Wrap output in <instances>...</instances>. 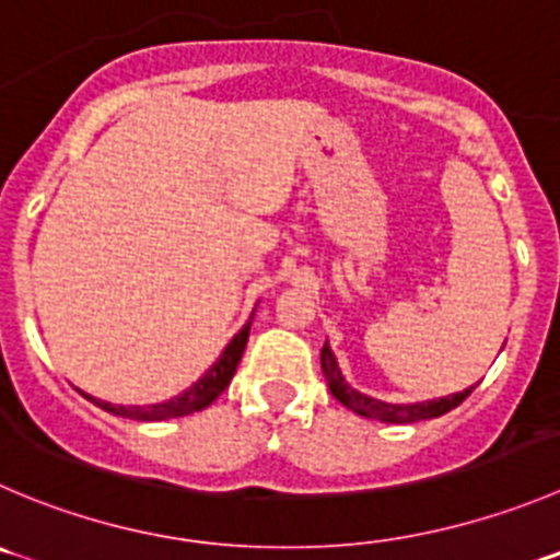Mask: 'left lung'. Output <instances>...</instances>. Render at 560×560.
Listing matches in <instances>:
<instances>
[{"mask_svg":"<svg viewBox=\"0 0 560 560\" xmlns=\"http://www.w3.org/2000/svg\"><path fill=\"white\" fill-rule=\"evenodd\" d=\"M322 371H324V376H327L329 393H332V396L338 398L343 407H349L351 412H357V415H363V418L382 420V423H418V420L440 418V415H445V412H451L454 407H459V404L472 393V387H467V390L454 393V396L431 398V401H415V404L380 401V398L365 396V393L354 390V387L343 380V374H340V369H338V360H335L329 343H324V349H322Z\"/></svg>","mask_w":560,"mask_h":560,"instance_id":"obj_1","label":"left lung"}]
</instances>
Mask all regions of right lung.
<instances>
[{"mask_svg": "<svg viewBox=\"0 0 560 560\" xmlns=\"http://www.w3.org/2000/svg\"><path fill=\"white\" fill-rule=\"evenodd\" d=\"M249 324H253V318H249V322L244 324L236 335H233V340L225 346V351L220 354V360H217V363L211 365V369L206 371V374L200 376L195 385L186 387V390L178 393V396L167 398V401L148 404V407H124V404L101 401V398L88 396V393H82V396L90 398V401H93L95 407L104 409V412L120 415V418H131V420H148V423H151V420L184 418V415L200 412V409L209 407L211 401H217V398H220V393L231 385L233 374H236L238 360H242V354H244V346H247Z\"/></svg>", "mask_w": 560, "mask_h": 560, "instance_id": "1", "label": "right lung"}]
</instances>
